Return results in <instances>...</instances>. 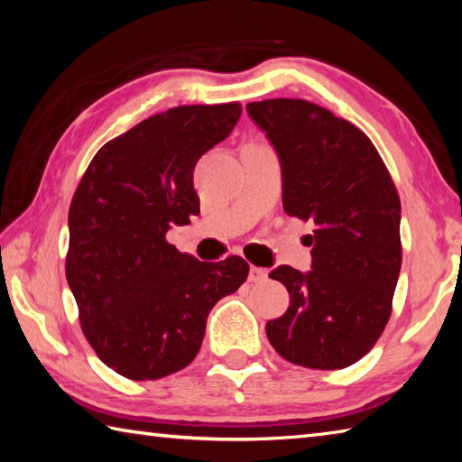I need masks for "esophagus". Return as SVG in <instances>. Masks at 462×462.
Listing matches in <instances>:
<instances>
[{"label": "esophagus", "mask_w": 462, "mask_h": 462, "mask_svg": "<svg viewBox=\"0 0 462 462\" xmlns=\"http://www.w3.org/2000/svg\"><path fill=\"white\" fill-rule=\"evenodd\" d=\"M264 277H267V269H261V267H250L248 281H253V283H259V281H263Z\"/></svg>", "instance_id": "obj_1"}]
</instances>
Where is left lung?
<instances>
[{
  "label": "left lung",
  "mask_w": 462,
  "mask_h": 462,
  "mask_svg": "<svg viewBox=\"0 0 462 462\" xmlns=\"http://www.w3.org/2000/svg\"><path fill=\"white\" fill-rule=\"evenodd\" d=\"M283 169V209L314 224L311 271H271L289 308L267 336L285 361L344 369L385 330L402 269V203L377 148L355 124L306 99L246 106Z\"/></svg>",
  "instance_id": "1"
}]
</instances>
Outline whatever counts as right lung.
Masks as SVG:
<instances>
[{
    "mask_svg": "<svg viewBox=\"0 0 462 462\" xmlns=\"http://www.w3.org/2000/svg\"><path fill=\"white\" fill-rule=\"evenodd\" d=\"M240 112L230 101L154 114L101 146L77 185L67 283L85 338L122 377L185 369L209 310L248 277L242 256L201 263L167 242L171 226L199 214L195 162L230 134Z\"/></svg>",
    "mask_w": 462,
    "mask_h": 462,
    "instance_id": "right-lung-1",
    "label": "right lung"
}]
</instances>
